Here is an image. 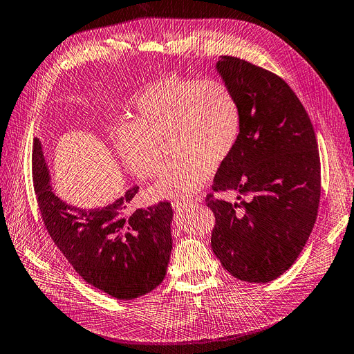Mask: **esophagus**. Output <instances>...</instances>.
<instances>
[{
  "label": "esophagus",
  "mask_w": 354,
  "mask_h": 354,
  "mask_svg": "<svg viewBox=\"0 0 354 354\" xmlns=\"http://www.w3.org/2000/svg\"><path fill=\"white\" fill-rule=\"evenodd\" d=\"M191 202L189 201H174L172 202V207L178 212H185L187 207H189Z\"/></svg>",
  "instance_id": "esophagus-1"
}]
</instances>
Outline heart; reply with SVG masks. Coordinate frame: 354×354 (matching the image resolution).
Masks as SVG:
<instances>
[{
    "instance_id": "obj_1",
    "label": "heart",
    "mask_w": 354,
    "mask_h": 354,
    "mask_svg": "<svg viewBox=\"0 0 354 354\" xmlns=\"http://www.w3.org/2000/svg\"><path fill=\"white\" fill-rule=\"evenodd\" d=\"M133 122L115 131V148L140 179L156 176L165 165L163 144L172 142L176 160L152 186L160 199H185L207 183L214 167L236 148L242 108L222 81L165 77L148 85L135 101Z\"/></svg>"
}]
</instances>
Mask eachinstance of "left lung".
Listing matches in <instances>:
<instances>
[{
	"mask_svg": "<svg viewBox=\"0 0 354 354\" xmlns=\"http://www.w3.org/2000/svg\"><path fill=\"white\" fill-rule=\"evenodd\" d=\"M216 69L241 102L242 132L212 189L249 195L230 203L206 196L215 214L212 250L234 277L268 283L308 242L320 201V159L310 118L276 74L222 55Z\"/></svg>",
	"mask_w": 354,
	"mask_h": 354,
	"instance_id": "obj_1",
	"label": "left lung"
}]
</instances>
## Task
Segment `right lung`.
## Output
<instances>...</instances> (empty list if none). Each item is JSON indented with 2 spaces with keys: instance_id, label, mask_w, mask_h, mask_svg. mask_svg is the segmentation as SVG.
<instances>
[{
  "instance_id": "obj_1",
  "label": "right lung",
  "mask_w": 354,
  "mask_h": 354,
  "mask_svg": "<svg viewBox=\"0 0 354 354\" xmlns=\"http://www.w3.org/2000/svg\"><path fill=\"white\" fill-rule=\"evenodd\" d=\"M32 178L44 225L75 272L93 288L120 300L152 292L167 274L172 250L169 202L128 210L139 187L104 207L64 202L51 186L39 139H34Z\"/></svg>"
}]
</instances>
